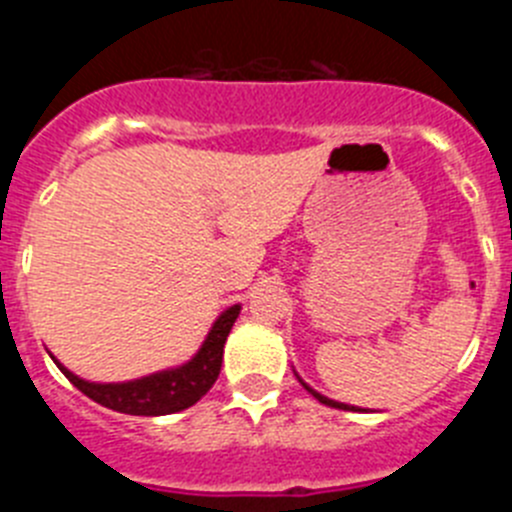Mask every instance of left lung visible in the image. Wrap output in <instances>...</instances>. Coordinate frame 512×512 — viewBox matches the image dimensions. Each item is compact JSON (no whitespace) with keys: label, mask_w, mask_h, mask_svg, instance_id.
Instances as JSON below:
<instances>
[{"label":"left lung","mask_w":512,"mask_h":512,"mask_svg":"<svg viewBox=\"0 0 512 512\" xmlns=\"http://www.w3.org/2000/svg\"><path fill=\"white\" fill-rule=\"evenodd\" d=\"M297 379H300V377H297ZM300 384H302V387H305L307 392H310L312 397H315V400H320V402H323V405H328V408H338V410H356L354 405H343V402H336V400H330V397H323V395H320V392H315V390H312V387H307V384L302 382V379H300Z\"/></svg>","instance_id":"1"}]
</instances>
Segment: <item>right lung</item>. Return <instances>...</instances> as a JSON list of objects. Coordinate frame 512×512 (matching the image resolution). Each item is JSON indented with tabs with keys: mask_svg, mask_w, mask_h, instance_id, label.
<instances>
[{
	"mask_svg": "<svg viewBox=\"0 0 512 512\" xmlns=\"http://www.w3.org/2000/svg\"><path fill=\"white\" fill-rule=\"evenodd\" d=\"M241 315V305H233L212 323L205 343L187 364L166 369V372L148 374V377L133 379V382L117 384H97L76 377L66 366H56L66 374L76 390H81L89 400L99 402L104 408L117 410L125 415H171L192 408L194 402L210 392L215 384L220 366H223V346L228 341V333L233 328L235 318Z\"/></svg>",
	"mask_w": 512,
	"mask_h": 512,
	"instance_id": "add662e5",
	"label": "right lung"
}]
</instances>
